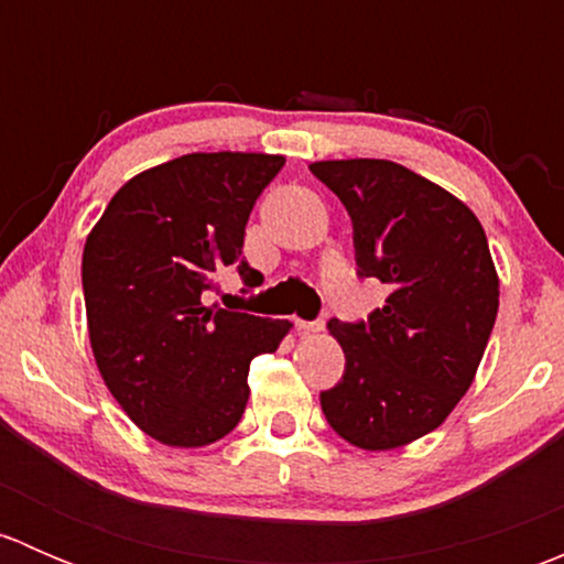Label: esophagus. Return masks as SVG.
<instances>
[{
	"instance_id": "1",
	"label": "esophagus",
	"mask_w": 564,
	"mask_h": 564,
	"mask_svg": "<svg viewBox=\"0 0 564 564\" xmlns=\"http://www.w3.org/2000/svg\"><path fill=\"white\" fill-rule=\"evenodd\" d=\"M294 327L303 329V333H322L324 322H322V318H316V322H305V318H294Z\"/></svg>"
}]
</instances>
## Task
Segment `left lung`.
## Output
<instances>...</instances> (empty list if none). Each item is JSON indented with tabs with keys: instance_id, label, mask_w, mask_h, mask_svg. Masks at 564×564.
<instances>
[{
	"instance_id": "left-lung-1",
	"label": "left lung",
	"mask_w": 564,
	"mask_h": 564,
	"mask_svg": "<svg viewBox=\"0 0 564 564\" xmlns=\"http://www.w3.org/2000/svg\"><path fill=\"white\" fill-rule=\"evenodd\" d=\"M311 172L349 213L357 275L390 286L368 322L329 318L346 368L322 412L355 447L392 451L440 429L475 379L499 308L491 250L464 202L406 166L355 158Z\"/></svg>"
}]
</instances>
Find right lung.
Instances as JSON below:
<instances>
[{
  "mask_svg": "<svg viewBox=\"0 0 564 564\" xmlns=\"http://www.w3.org/2000/svg\"><path fill=\"white\" fill-rule=\"evenodd\" d=\"M286 158L193 152L135 174L108 202L84 246L89 344L128 417L169 447L224 440L250 395V360L275 351L286 318L207 308L202 294L242 259L256 198Z\"/></svg>",
  "mask_w": 564,
  "mask_h": 564,
  "instance_id": "right-lung-1",
  "label": "right lung"
}]
</instances>
